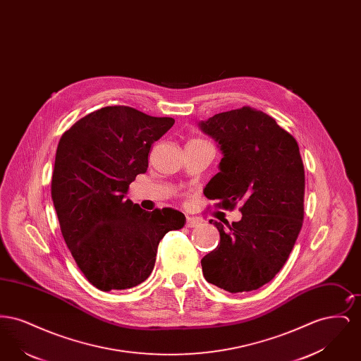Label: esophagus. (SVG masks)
<instances>
[{"label": "esophagus", "mask_w": 361, "mask_h": 361, "mask_svg": "<svg viewBox=\"0 0 361 361\" xmlns=\"http://www.w3.org/2000/svg\"><path fill=\"white\" fill-rule=\"evenodd\" d=\"M200 224V222H199V219H196V218H190V216H188L187 218V222H185V226L187 227H189V228H192V227H197Z\"/></svg>", "instance_id": "34e87169"}]
</instances>
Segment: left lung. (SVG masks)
Returning a JSON list of instances; mask_svg holds the SVG:
<instances>
[{
	"mask_svg": "<svg viewBox=\"0 0 361 361\" xmlns=\"http://www.w3.org/2000/svg\"><path fill=\"white\" fill-rule=\"evenodd\" d=\"M224 153L204 188L216 207L240 203L242 219L216 221L221 242L202 259L207 281L237 293L258 290L286 264L305 216V166L295 137L252 106L216 114L200 123Z\"/></svg>",
	"mask_w": 361,
	"mask_h": 361,
	"instance_id": "1",
	"label": "left lung"
}]
</instances>
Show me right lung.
<instances>
[{
  "label": "right lung",
  "mask_w": 361,
  "mask_h": 361,
  "mask_svg": "<svg viewBox=\"0 0 361 361\" xmlns=\"http://www.w3.org/2000/svg\"><path fill=\"white\" fill-rule=\"evenodd\" d=\"M174 124L126 105L104 106L59 139L51 197L77 267L102 291L133 288L154 268L159 240L185 224L177 209L147 212L124 199L149 166L152 145Z\"/></svg>",
  "instance_id": "1"
}]
</instances>
